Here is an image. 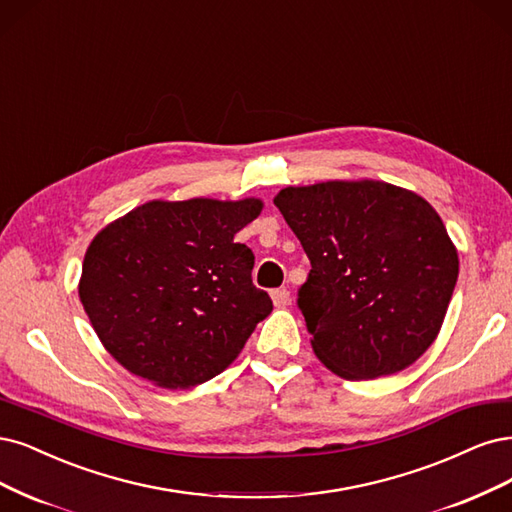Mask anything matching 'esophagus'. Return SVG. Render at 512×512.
I'll return each instance as SVG.
<instances>
[{"mask_svg": "<svg viewBox=\"0 0 512 512\" xmlns=\"http://www.w3.org/2000/svg\"><path fill=\"white\" fill-rule=\"evenodd\" d=\"M271 296H273V303L277 305V307H284V305H288L292 298H290V292L286 290V288H279V290H273L271 292Z\"/></svg>", "mask_w": 512, "mask_h": 512, "instance_id": "obj_1", "label": "esophagus"}]
</instances>
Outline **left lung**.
<instances>
[{"mask_svg":"<svg viewBox=\"0 0 512 512\" xmlns=\"http://www.w3.org/2000/svg\"><path fill=\"white\" fill-rule=\"evenodd\" d=\"M273 203L311 262L296 303L315 356L349 381L424 356L460 271L434 207L375 180L288 186Z\"/></svg>","mask_w":512,"mask_h":512,"instance_id":"1","label":"left lung"}]
</instances>
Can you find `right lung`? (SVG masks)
<instances>
[{"label": "right lung", "mask_w": 512, "mask_h": 512, "mask_svg": "<svg viewBox=\"0 0 512 512\" xmlns=\"http://www.w3.org/2000/svg\"><path fill=\"white\" fill-rule=\"evenodd\" d=\"M260 199L150 201L108 224L82 262L80 301L129 373L169 390L220 375L273 309L235 235Z\"/></svg>", "instance_id": "1"}]
</instances>
